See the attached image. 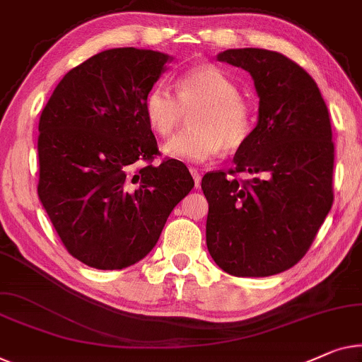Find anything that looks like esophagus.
Segmentation results:
<instances>
[{"label":"esophagus","instance_id":"esophagus-1","mask_svg":"<svg viewBox=\"0 0 362 362\" xmlns=\"http://www.w3.org/2000/svg\"><path fill=\"white\" fill-rule=\"evenodd\" d=\"M189 171L194 177V185H196V187H199L201 186V175H199V171L196 168H192V166L189 168Z\"/></svg>","mask_w":362,"mask_h":362}]
</instances>
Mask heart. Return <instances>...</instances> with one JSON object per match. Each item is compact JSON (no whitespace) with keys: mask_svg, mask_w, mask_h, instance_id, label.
Here are the masks:
<instances>
[{"mask_svg":"<svg viewBox=\"0 0 362 362\" xmlns=\"http://www.w3.org/2000/svg\"><path fill=\"white\" fill-rule=\"evenodd\" d=\"M145 116L160 137H170L192 114L191 127L163 145L170 158L202 163L223 148L238 150L248 140L255 109L238 86L216 65H197L177 80V96L165 85L146 93Z\"/></svg>","mask_w":362,"mask_h":362,"instance_id":"obj_1","label":"heart"}]
</instances>
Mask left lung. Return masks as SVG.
<instances>
[{"mask_svg": "<svg viewBox=\"0 0 362 362\" xmlns=\"http://www.w3.org/2000/svg\"><path fill=\"white\" fill-rule=\"evenodd\" d=\"M217 60L250 73L259 107L235 168L202 177L207 250L232 276L279 274L303 258L332 209L328 107L313 78L277 52L228 49ZM245 170L251 180L233 177Z\"/></svg>", "mask_w": 362, "mask_h": 362, "instance_id": "left-lung-1", "label": "left lung"}]
</instances>
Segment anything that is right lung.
I'll return each mask as SVG.
<instances>
[{
  "label": "right lung",
  "instance_id": "add662e5",
  "mask_svg": "<svg viewBox=\"0 0 362 362\" xmlns=\"http://www.w3.org/2000/svg\"><path fill=\"white\" fill-rule=\"evenodd\" d=\"M170 62L135 47L99 52L62 78L42 111L39 199L68 253L91 268L144 259L194 187L181 161L151 165L158 146L144 103Z\"/></svg>",
  "mask_w": 362,
  "mask_h": 362
}]
</instances>
